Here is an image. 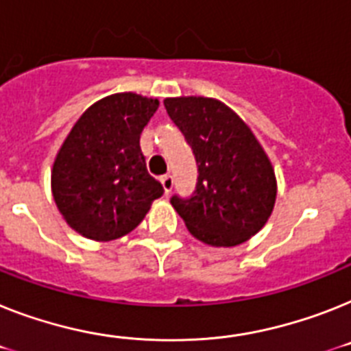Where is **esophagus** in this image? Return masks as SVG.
I'll return each mask as SVG.
<instances>
[{
    "label": "esophagus",
    "instance_id": "1",
    "mask_svg": "<svg viewBox=\"0 0 351 351\" xmlns=\"http://www.w3.org/2000/svg\"><path fill=\"white\" fill-rule=\"evenodd\" d=\"M160 184L162 187H164V191H166V194H169L171 191H173V185H175V178L171 175H164L160 178Z\"/></svg>",
    "mask_w": 351,
    "mask_h": 351
}]
</instances>
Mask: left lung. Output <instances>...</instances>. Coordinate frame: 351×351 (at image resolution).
<instances>
[{"label": "left lung", "instance_id": "left-lung-1", "mask_svg": "<svg viewBox=\"0 0 351 351\" xmlns=\"http://www.w3.org/2000/svg\"><path fill=\"white\" fill-rule=\"evenodd\" d=\"M164 107L198 164L189 199L171 198L187 230L202 243L232 248L257 234L275 208L273 164L250 126L214 98H166Z\"/></svg>", "mask_w": 351, "mask_h": 351}]
</instances>
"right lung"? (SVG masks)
Segmentation results:
<instances>
[{
  "instance_id": "right-lung-1",
  "label": "right lung",
  "mask_w": 351,
  "mask_h": 351,
  "mask_svg": "<svg viewBox=\"0 0 351 351\" xmlns=\"http://www.w3.org/2000/svg\"><path fill=\"white\" fill-rule=\"evenodd\" d=\"M157 98L117 93L93 103L58 149L51 193L67 225L93 241L130 234L164 189L146 169L141 132Z\"/></svg>"
}]
</instances>
